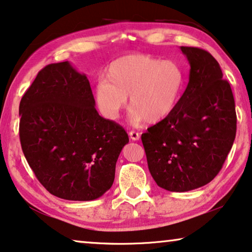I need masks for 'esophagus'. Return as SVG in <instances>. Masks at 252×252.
I'll return each mask as SVG.
<instances>
[{
	"instance_id": "1",
	"label": "esophagus",
	"mask_w": 252,
	"mask_h": 252,
	"mask_svg": "<svg viewBox=\"0 0 252 252\" xmlns=\"http://www.w3.org/2000/svg\"><path fill=\"white\" fill-rule=\"evenodd\" d=\"M129 136H130V139H132L134 141L139 140V138H140V134L138 133V132H136V131H130Z\"/></svg>"
}]
</instances>
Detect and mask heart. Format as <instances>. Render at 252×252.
<instances>
[{"label":"heart","mask_w":252,"mask_h":252,"mask_svg":"<svg viewBox=\"0 0 252 252\" xmlns=\"http://www.w3.org/2000/svg\"><path fill=\"white\" fill-rule=\"evenodd\" d=\"M105 80L94 90L95 105L104 118L118 120L129 97L131 122L154 125L176 108L185 87V72L175 60L129 55L109 63Z\"/></svg>","instance_id":"obj_1"}]
</instances>
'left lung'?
I'll return each mask as SVG.
<instances>
[{
    "label": "left lung",
    "instance_id": "obj_1",
    "mask_svg": "<svg viewBox=\"0 0 252 252\" xmlns=\"http://www.w3.org/2000/svg\"><path fill=\"white\" fill-rule=\"evenodd\" d=\"M189 60V80L168 118L141 134L150 172L170 192L207 185L222 168L236 134L231 86L208 51L180 47Z\"/></svg>",
    "mask_w": 252,
    "mask_h": 252
}]
</instances>
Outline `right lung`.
Listing matches in <instances>:
<instances>
[{
    "instance_id": "right-lung-1",
    "label": "right lung",
    "mask_w": 252,
    "mask_h": 252,
    "mask_svg": "<svg viewBox=\"0 0 252 252\" xmlns=\"http://www.w3.org/2000/svg\"><path fill=\"white\" fill-rule=\"evenodd\" d=\"M94 106L86 74L68 62L45 66L21 98V148L38 182L57 197L95 200L114 182L129 137Z\"/></svg>"
}]
</instances>
